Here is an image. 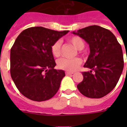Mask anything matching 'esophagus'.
<instances>
[{"label": "esophagus", "mask_w": 127, "mask_h": 127, "mask_svg": "<svg viewBox=\"0 0 127 127\" xmlns=\"http://www.w3.org/2000/svg\"><path fill=\"white\" fill-rule=\"evenodd\" d=\"M66 73V75H72V74H73V72H65Z\"/></svg>", "instance_id": "34e87169"}]
</instances>
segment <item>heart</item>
I'll list each match as a JSON object with an SVG mask.
<instances>
[{"instance_id": "obj_1", "label": "heart", "mask_w": 127, "mask_h": 127, "mask_svg": "<svg viewBox=\"0 0 127 127\" xmlns=\"http://www.w3.org/2000/svg\"><path fill=\"white\" fill-rule=\"evenodd\" d=\"M68 41L72 44L77 49H82L84 47L85 43L82 39L79 36H72L68 39ZM61 41H57L51 46V53L55 57H59L61 55ZM82 60L80 58L74 59H66L62 58L57 61V65L59 68L66 71L73 72L78 69L79 66L81 64Z\"/></svg>"}]
</instances>
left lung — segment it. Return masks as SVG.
<instances>
[{
  "label": "left lung",
  "mask_w": 127,
  "mask_h": 127,
  "mask_svg": "<svg viewBox=\"0 0 127 127\" xmlns=\"http://www.w3.org/2000/svg\"><path fill=\"white\" fill-rule=\"evenodd\" d=\"M74 34L84 39L90 53L84 67L83 80L77 85L80 92L90 98H101L116 86L124 67L122 47L113 33L99 26L80 29Z\"/></svg>",
  "instance_id": "left-lung-1"
}]
</instances>
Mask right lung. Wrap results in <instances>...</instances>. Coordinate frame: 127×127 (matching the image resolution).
I'll return each mask as SVG.
<instances>
[{
	"label": "right lung",
	"mask_w": 127,
	"mask_h": 127,
	"mask_svg": "<svg viewBox=\"0 0 127 127\" xmlns=\"http://www.w3.org/2000/svg\"><path fill=\"white\" fill-rule=\"evenodd\" d=\"M68 32L32 27L20 33L10 49V74L20 92L35 101L49 99L65 73L54 68L51 46Z\"/></svg>",
	"instance_id": "add662e5"
}]
</instances>
